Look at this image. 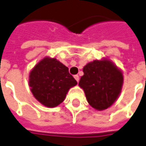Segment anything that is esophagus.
<instances>
[{"mask_svg":"<svg viewBox=\"0 0 146 146\" xmlns=\"http://www.w3.org/2000/svg\"><path fill=\"white\" fill-rule=\"evenodd\" d=\"M74 78H75V80H76L77 82H79L80 77H79V76H78V75H75V76H74Z\"/></svg>","mask_w":146,"mask_h":146,"instance_id":"1","label":"esophagus"}]
</instances>
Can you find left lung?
Listing matches in <instances>:
<instances>
[{"instance_id": "1", "label": "left lung", "mask_w": 146, "mask_h": 146, "mask_svg": "<svg viewBox=\"0 0 146 146\" xmlns=\"http://www.w3.org/2000/svg\"><path fill=\"white\" fill-rule=\"evenodd\" d=\"M79 81L88 103L96 111L110 108L119 98L123 84V73L108 58L94 60L83 68Z\"/></svg>"}]
</instances>
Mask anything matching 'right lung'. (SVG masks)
Returning <instances> with one entry per match:
<instances>
[{"mask_svg": "<svg viewBox=\"0 0 146 146\" xmlns=\"http://www.w3.org/2000/svg\"><path fill=\"white\" fill-rule=\"evenodd\" d=\"M28 84L34 97L46 108H55L62 104L76 80L69 69L55 58L46 56L32 68Z\"/></svg>", "mask_w": 146, "mask_h": 146, "instance_id": "obj_1", "label": "right lung"}]
</instances>
